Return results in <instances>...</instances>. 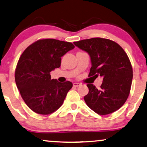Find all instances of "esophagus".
I'll list each match as a JSON object with an SVG mask.
<instances>
[{
	"mask_svg": "<svg viewBox=\"0 0 147 147\" xmlns=\"http://www.w3.org/2000/svg\"><path fill=\"white\" fill-rule=\"evenodd\" d=\"M73 85H74V86L78 87V86H80V84L78 83V82H75V83L73 84Z\"/></svg>",
	"mask_w": 147,
	"mask_h": 147,
	"instance_id": "esophagus-1",
	"label": "esophagus"
}]
</instances>
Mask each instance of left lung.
<instances>
[{
  "label": "left lung",
  "instance_id": "left-lung-1",
  "mask_svg": "<svg viewBox=\"0 0 147 147\" xmlns=\"http://www.w3.org/2000/svg\"><path fill=\"white\" fill-rule=\"evenodd\" d=\"M74 44L90 55L92 67L88 77L103 78L100 89L87 84L89 92L84 96L86 103L101 115L117 111L126 101L132 85V67L126 53L115 42L102 38Z\"/></svg>",
  "mask_w": 147,
  "mask_h": 147
}]
</instances>
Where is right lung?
Segmentation results:
<instances>
[{"label": "right lung", "instance_id": "obj_1", "mask_svg": "<svg viewBox=\"0 0 147 147\" xmlns=\"http://www.w3.org/2000/svg\"><path fill=\"white\" fill-rule=\"evenodd\" d=\"M69 42L40 39L30 45L20 57L15 72L17 87L28 107L36 113L49 115L62 105L73 84L51 78V71L61 66V58L72 50Z\"/></svg>", "mask_w": 147, "mask_h": 147}]
</instances>
